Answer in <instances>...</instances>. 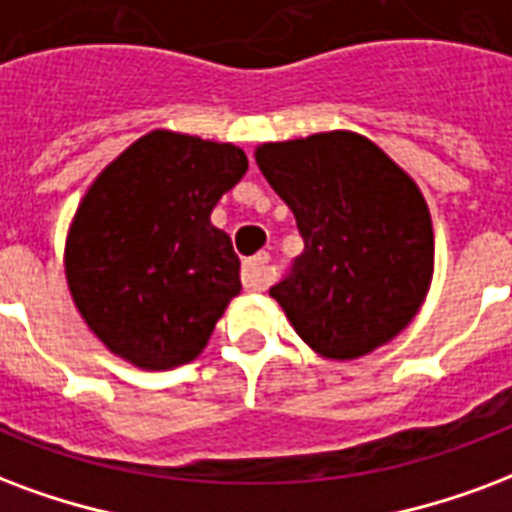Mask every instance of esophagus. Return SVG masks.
<instances>
[{"label": "esophagus", "mask_w": 512, "mask_h": 512, "mask_svg": "<svg viewBox=\"0 0 512 512\" xmlns=\"http://www.w3.org/2000/svg\"><path fill=\"white\" fill-rule=\"evenodd\" d=\"M268 279V255H255L249 257L241 268V282H244L246 290H266Z\"/></svg>", "instance_id": "1"}]
</instances>
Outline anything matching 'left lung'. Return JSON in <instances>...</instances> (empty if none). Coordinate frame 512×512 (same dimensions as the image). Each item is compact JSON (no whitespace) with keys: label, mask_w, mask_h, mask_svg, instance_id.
<instances>
[{"label":"left lung","mask_w":512,"mask_h":512,"mask_svg":"<svg viewBox=\"0 0 512 512\" xmlns=\"http://www.w3.org/2000/svg\"><path fill=\"white\" fill-rule=\"evenodd\" d=\"M255 160L304 238L290 274L271 287L298 336L333 361L391 342L434 274L429 206L415 181L344 130L263 143Z\"/></svg>","instance_id":"left-lung-1"}]
</instances>
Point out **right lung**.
<instances>
[{
  "label": "right lung",
  "instance_id": "add662e5",
  "mask_svg": "<svg viewBox=\"0 0 512 512\" xmlns=\"http://www.w3.org/2000/svg\"><path fill=\"white\" fill-rule=\"evenodd\" d=\"M249 168L233 143L154 130L102 170L75 211L64 271L105 347L140 369L198 358L241 290L211 211Z\"/></svg>",
  "mask_w": 512,
  "mask_h": 512
}]
</instances>
